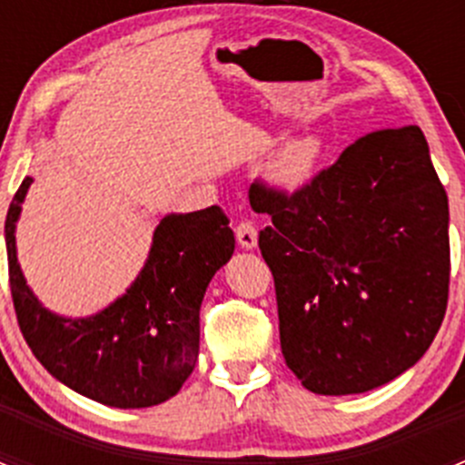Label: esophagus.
Here are the masks:
<instances>
[{"label": "esophagus", "mask_w": 465, "mask_h": 465, "mask_svg": "<svg viewBox=\"0 0 465 465\" xmlns=\"http://www.w3.org/2000/svg\"><path fill=\"white\" fill-rule=\"evenodd\" d=\"M236 241L242 250H254L259 245V232H256L254 224L245 220V223H241L236 227Z\"/></svg>", "instance_id": "esophagus-1"}]
</instances>
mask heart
<instances>
[{
    "label": "heart",
    "instance_id": "1",
    "mask_svg": "<svg viewBox=\"0 0 465 465\" xmlns=\"http://www.w3.org/2000/svg\"><path fill=\"white\" fill-rule=\"evenodd\" d=\"M326 154V142L320 134L292 139L274 154L267 166V182L283 195L303 193L320 175Z\"/></svg>",
    "mask_w": 465,
    "mask_h": 465
}]
</instances>
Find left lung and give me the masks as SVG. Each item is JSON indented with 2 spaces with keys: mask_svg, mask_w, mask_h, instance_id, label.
Returning <instances> with one entry per match:
<instances>
[{
  "mask_svg": "<svg viewBox=\"0 0 465 465\" xmlns=\"http://www.w3.org/2000/svg\"><path fill=\"white\" fill-rule=\"evenodd\" d=\"M285 364L322 396L364 393L414 367L443 322L448 195L419 125L351 143L303 193L254 182Z\"/></svg>",
  "mask_w": 465,
  "mask_h": 465,
  "instance_id": "8db88e82",
  "label": "left lung"
}]
</instances>
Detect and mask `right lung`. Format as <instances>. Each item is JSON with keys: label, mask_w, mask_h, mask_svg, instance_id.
I'll return each mask as SVG.
<instances>
[{"label": "right lung", "mask_w": 465, "mask_h": 465, "mask_svg": "<svg viewBox=\"0 0 465 465\" xmlns=\"http://www.w3.org/2000/svg\"><path fill=\"white\" fill-rule=\"evenodd\" d=\"M31 182L17 189L4 233L13 306L33 355L103 405L142 410L175 396L198 360L206 285L236 245L227 215L220 206L163 215L133 285L96 315L63 317L42 306L17 262L15 224Z\"/></svg>", "instance_id": "add662e5"}]
</instances>
